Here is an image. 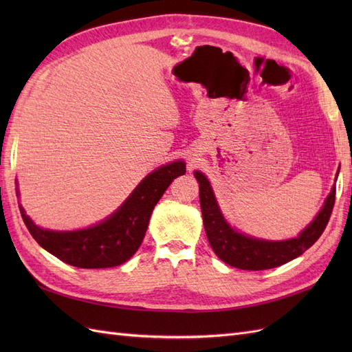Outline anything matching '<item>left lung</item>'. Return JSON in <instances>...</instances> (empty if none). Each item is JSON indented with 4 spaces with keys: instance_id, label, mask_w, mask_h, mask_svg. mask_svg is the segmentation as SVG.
I'll use <instances>...</instances> for the list:
<instances>
[{
    "instance_id": "left-lung-1",
    "label": "left lung",
    "mask_w": 352,
    "mask_h": 352,
    "mask_svg": "<svg viewBox=\"0 0 352 352\" xmlns=\"http://www.w3.org/2000/svg\"><path fill=\"white\" fill-rule=\"evenodd\" d=\"M199 184V204L208 242L217 257L242 270H267L300 257L322 236L332 214L336 188L333 186L323 208L300 235L286 241H264L239 233L223 217L208 179L195 172Z\"/></svg>"
}]
</instances>
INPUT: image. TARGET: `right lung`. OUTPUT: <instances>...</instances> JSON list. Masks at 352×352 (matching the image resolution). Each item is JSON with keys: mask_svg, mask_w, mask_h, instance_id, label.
<instances>
[{"mask_svg": "<svg viewBox=\"0 0 352 352\" xmlns=\"http://www.w3.org/2000/svg\"><path fill=\"white\" fill-rule=\"evenodd\" d=\"M186 172L184 162L158 167L148 175L110 217L92 228L57 232L36 226L20 206L30 235L50 254L74 267L107 269L129 260L141 247L151 212L173 179Z\"/></svg>", "mask_w": 352, "mask_h": 352, "instance_id": "obj_1", "label": "right lung"}]
</instances>
